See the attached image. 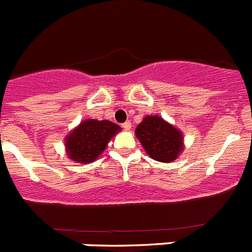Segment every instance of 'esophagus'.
Masks as SVG:
<instances>
[{"instance_id":"obj_1","label":"esophagus","mask_w":252,"mask_h":252,"mask_svg":"<svg viewBox=\"0 0 252 252\" xmlns=\"http://www.w3.org/2000/svg\"><path fill=\"white\" fill-rule=\"evenodd\" d=\"M121 126L125 128V130H130V128H131V122L130 121H126V122H124V124H122Z\"/></svg>"}]
</instances>
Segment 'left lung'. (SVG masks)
I'll list each match as a JSON object with an SVG mask.
<instances>
[{
  "label": "left lung",
  "instance_id": "obj_1",
  "mask_svg": "<svg viewBox=\"0 0 252 252\" xmlns=\"http://www.w3.org/2000/svg\"><path fill=\"white\" fill-rule=\"evenodd\" d=\"M135 133L148 155L158 161H173L183 150L182 132L159 116H146Z\"/></svg>",
  "mask_w": 252,
  "mask_h": 252
}]
</instances>
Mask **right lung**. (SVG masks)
Instances as JSON below:
<instances>
[{
	"label": "right lung",
	"instance_id": "add662e5",
	"mask_svg": "<svg viewBox=\"0 0 252 252\" xmlns=\"http://www.w3.org/2000/svg\"><path fill=\"white\" fill-rule=\"evenodd\" d=\"M121 130L111 121L87 120L82 122L65 140L69 158L77 162H92L106 149L111 137Z\"/></svg>",
	"mask_w": 252,
	"mask_h": 252
}]
</instances>
